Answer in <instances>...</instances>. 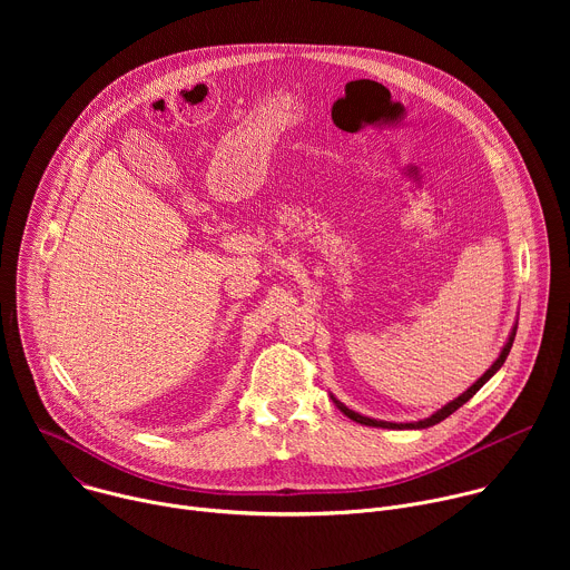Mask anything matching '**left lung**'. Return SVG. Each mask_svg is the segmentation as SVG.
<instances>
[{"label":"left lung","instance_id":"8db88e82","mask_svg":"<svg viewBox=\"0 0 570 570\" xmlns=\"http://www.w3.org/2000/svg\"><path fill=\"white\" fill-rule=\"evenodd\" d=\"M514 336H517V332H512V336H510V341H508V345L503 347V352H501V356L497 358V363L490 367V370H487L466 392H462L458 399H453L451 403H446L444 405V409L442 411H438L435 415H431L429 420H422V422H415V424H392V422H379V420H370V417H363V415H358V413H354V411H350L347 409V405H343L341 401H336V405H338V409H341V413H345L350 420H354V422H358V424H365V426H376V429H429V426H435V424H440L442 420H446L449 415H453L458 409H460V405H464L487 381H490L499 370H501V365L505 363V358H508V354H510V350H512V343H514Z\"/></svg>","mask_w":570,"mask_h":570}]
</instances>
